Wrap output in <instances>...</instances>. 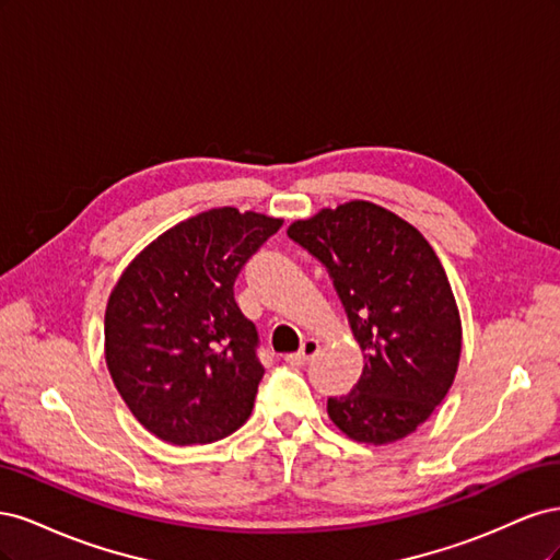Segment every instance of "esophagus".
Masks as SVG:
<instances>
[{
    "instance_id": "esophagus-1",
    "label": "esophagus",
    "mask_w": 560,
    "mask_h": 560,
    "mask_svg": "<svg viewBox=\"0 0 560 560\" xmlns=\"http://www.w3.org/2000/svg\"><path fill=\"white\" fill-rule=\"evenodd\" d=\"M317 352H319V343L315 341V338H306V341L301 343V350L287 354L284 360L290 362V364H294V366H303V364H308Z\"/></svg>"
}]
</instances>
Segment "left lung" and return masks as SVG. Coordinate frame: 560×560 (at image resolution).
<instances>
[{
  "instance_id": "8db88e82",
  "label": "left lung",
  "mask_w": 560,
  "mask_h": 560,
  "mask_svg": "<svg viewBox=\"0 0 560 560\" xmlns=\"http://www.w3.org/2000/svg\"><path fill=\"white\" fill-rule=\"evenodd\" d=\"M287 235L327 268L364 352L358 385L327 399L329 418L354 442L411 434L460 362V315L442 261L420 231L366 200L322 210Z\"/></svg>"
}]
</instances>
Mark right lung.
<instances>
[{"mask_svg":"<svg viewBox=\"0 0 560 560\" xmlns=\"http://www.w3.org/2000/svg\"><path fill=\"white\" fill-rule=\"evenodd\" d=\"M280 219L217 208L165 231L116 282L105 358L132 416L175 446L212 444L249 418L264 366L233 284Z\"/></svg>","mask_w":560,"mask_h":560,"instance_id":"obj_1","label":"right lung"}]
</instances>
